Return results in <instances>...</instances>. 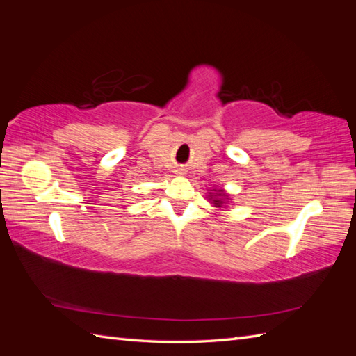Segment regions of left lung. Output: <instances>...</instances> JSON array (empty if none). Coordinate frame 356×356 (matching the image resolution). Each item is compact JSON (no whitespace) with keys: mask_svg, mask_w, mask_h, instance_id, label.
<instances>
[{"mask_svg":"<svg viewBox=\"0 0 356 356\" xmlns=\"http://www.w3.org/2000/svg\"><path fill=\"white\" fill-rule=\"evenodd\" d=\"M208 199H209V202L213 204V207L218 208V209L224 208L225 204H229V202L232 200L230 196H229V193L225 191L224 188H213V190H209V191H208Z\"/></svg>","mask_w":356,"mask_h":356,"instance_id":"obj_1","label":"left lung"}]
</instances>
